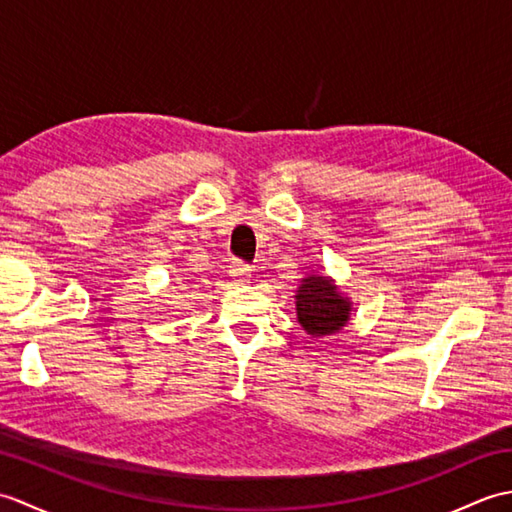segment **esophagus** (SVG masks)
<instances>
[{"mask_svg": "<svg viewBox=\"0 0 512 512\" xmlns=\"http://www.w3.org/2000/svg\"><path fill=\"white\" fill-rule=\"evenodd\" d=\"M228 275H231V279L235 281V286H242V284H248L250 268L244 262H233L231 270H228Z\"/></svg>", "mask_w": 512, "mask_h": 512, "instance_id": "obj_1", "label": "esophagus"}]
</instances>
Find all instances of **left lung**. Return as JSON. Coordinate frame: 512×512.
<instances>
[{"instance_id":"1","label":"left lung","mask_w":512,"mask_h":512,"mask_svg":"<svg viewBox=\"0 0 512 512\" xmlns=\"http://www.w3.org/2000/svg\"><path fill=\"white\" fill-rule=\"evenodd\" d=\"M297 319L312 339L341 332L352 319V299L328 275H308L295 290Z\"/></svg>"}]
</instances>
